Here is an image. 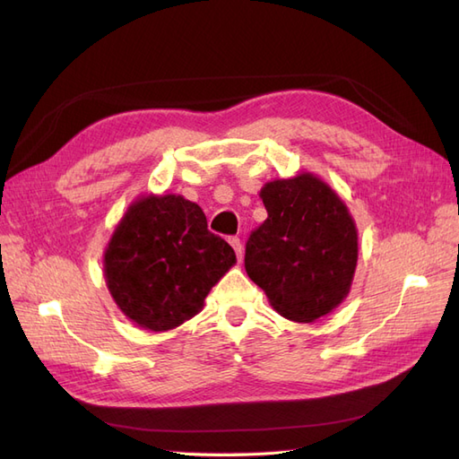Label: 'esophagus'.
<instances>
[{"instance_id": "esophagus-1", "label": "esophagus", "mask_w": 459, "mask_h": 459, "mask_svg": "<svg viewBox=\"0 0 459 459\" xmlns=\"http://www.w3.org/2000/svg\"><path fill=\"white\" fill-rule=\"evenodd\" d=\"M230 245L233 247V251H235V255H238V258L243 260V243H241V239L239 238H230Z\"/></svg>"}]
</instances>
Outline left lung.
<instances>
[{
    "label": "left lung",
    "mask_w": 459,
    "mask_h": 459,
    "mask_svg": "<svg viewBox=\"0 0 459 459\" xmlns=\"http://www.w3.org/2000/svg\"><path fill=\"white\" fill-rule=\"evenodd\" d=\"M268 218L245 247V270L275 312L310 324L335 310L352 285L358 230L349 208L314 174L260 191Z\"/></svg>",
    "instance_id": "8db88e82"
}]
</instances>
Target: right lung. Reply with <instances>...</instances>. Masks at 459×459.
I'll return each mask as SVG.
<instances>
[{"label": "right lung", "mask_w": 459, "mask_h": 459, "mask_svg": "<svg viewBox=\"0 0 459 459\" xmlns=\"http://www.w3.org/2000/svg\"><path fill=\"white\" fill-rule=\"evenodd\" d=\"M238 262L182 195H147L128 206L105 251V281L118 308L149 331H169L203 310Z\"/></svg>", "instance_id": "1"}]
</instances>
